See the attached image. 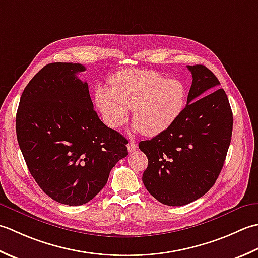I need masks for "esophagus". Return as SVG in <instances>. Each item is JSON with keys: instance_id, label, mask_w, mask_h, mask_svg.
Masks as SVG:
<instances>
[{"instance_id": "obj_1", "label": "esophagus", "mask_w": 258, "mask_h": 258, "mask_svg": "<svg viewBox=\"0 0 258 258\" xmlns=\"http://www.w3.org/2000/svg\"><path fill=\"white\" fill-rule=\"evenodd\" d=\"M127 147H128V151L129 152H134L137 148H138V146H137V144L135 143V141H130Z\"/></svg>"}]
</instances>
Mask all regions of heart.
<instances>
[{
  "instance_id": "1",
  "label": "heart",
  "mask_w": 258,
  "mask_h": 258,
  "mask_svg": "<svg viewBox=\"0 0 258 258\" xmlns=\"http://www.w3.org/2000/svg\"><path fill=\"white\" fill-rule=\"evenodd\" d=\"M188 89L180 79L151 70H123L111 78V89L98 88L96 104L110 128L117 129L134 110L135 128L147 136L169 129L187 106Z\"/></svg>"
}]
</instances>
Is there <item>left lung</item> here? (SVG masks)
Segmentation results:
<instances>
[{
	"label": "left lung",
	"instance_id": "obj_1",
	"mask_svg": "<svg viewBox=\"0 0 258 258\" xmlns=\"http://www.w3.org/2000/svg\"><path fill=\"white\" fill-rule=\"evenodd\" d=\"M192 83L187 106L171 127L139 143L148 158L143 182L157 201L183 206L204 196L224 166L233 112L216 76L205 66H188Z\"/></svg>",
	"mask_w": 258,
	"mask_h": 258
}]
</instances>
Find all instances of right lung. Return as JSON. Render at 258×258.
Wrapping results in <instances>:
<instances>
[{
	"label": "right lung",
	"instance_id": "obj_1",
	"mask_svg": "<svg viewBox=\"0 0 258 258\" xmlns=\"http://www.w3.org/2000/svg\"><path fill=\"white\" fill-rule=\"evenodd\" d=\"M80 63L46 64L21 96L17 137L36 183L55 202L79 206L98 195L128 155V140L93 110Z\"/></svg>",
	"mask_w": 258,
	"mask_h": 258
}]
</instances>
